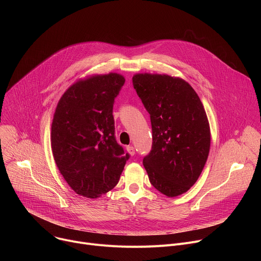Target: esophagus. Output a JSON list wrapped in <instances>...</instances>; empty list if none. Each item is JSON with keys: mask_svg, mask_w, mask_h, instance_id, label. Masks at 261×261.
Returning <instances> with one entry per match:
<instances>
[{"mask_svg": "<svg viewBox=\"0 0 261 261\" xmlns=\"http://www.w3.org/2000/svg\"><path fill=\"white\" fill-rule=\"evenodd\" d=\"M126 148H127L128 153H129L131 156H134V155H135V148H134V146H132V145H128Z\"/></svg>", "mask_w": 261, "mask_h": 261, "instance_id": "esophagus-1", "label": "esophagus"}]
</instances>
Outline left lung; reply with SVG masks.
Returning <instances> with one entry per match:
<instances>
[{"label":"left lung","mask_w":261,"mask_h":261,"mask_svg":"<svg viewBox=\"0 0 261 261\" xmlns=\"http://www.w3.org/2000/svg\"><path fill=\"white\" fill-rule=\"evenodd\" d=\"M132 82L152 123V151L143 166L158 191L178 196L196 182L207 160L211 130L204 107L182 79L137 73Z\"/></svg>","instance_id":"1"}]
</instances>
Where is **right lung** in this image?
<instances>
[{"mask_svg":"<svg viewBox=\"0 0 261 261\" xmlns=\"http://www.w3.org/2000/svg\"><path fill=\"white\" fill-rule=\"evenodd\" d=\"M124 84L119 73L96 74L74 83L58 102L50 134L53 155L79 195L97 198L115 188L130 157L116 140L113 116Z\"/></svg>","mask_w":261,"mask_h":261,"instance_id":"1","label":"right lung"}]
</instances>
